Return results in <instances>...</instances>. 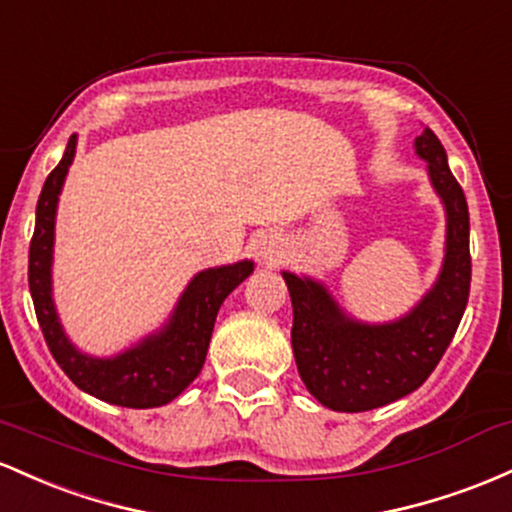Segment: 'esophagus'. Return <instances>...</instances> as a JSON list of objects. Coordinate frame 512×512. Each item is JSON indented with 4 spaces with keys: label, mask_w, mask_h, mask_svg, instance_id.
<instances>
[{
    "label": "esophagus",
    "mask_w": 512,
    "mask_h": 512,
    "mask_svg": "<svg viewBox=\"0 0 512 512\" xmlns=\"http://www.w3.org/2000/svg\"><path fill=\"white\" fill-rule=\"evenodd\" d=\"M285 246H287V241L275 232L261 234V237L254 241V251H256L258 261L266 263V266H271V263L280 261V258L285 256Z\"/></svg>",
    "instance_id": "1"
}]
</instances>
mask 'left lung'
I'll return each instance as SVG.
<instances>
[{
    "mask_svg": "<svg viewBox=\"0 0 512 512\" xmlns=\"http://www.w3.org/2000/svg\"><path fill=\"white\" fill-rule=\"evenodd\" d=\"M445 208V256L433 287L411 312L384 324L348 317L321 280L283 271L292 300V350L309 394L331 411L360 413L416 392L450 346L469 300V210L447 166L445 147L426 128L413 142Z\"/></svg>",
    "mask_w": 512,
    "mask_h": 512,
    "instance_id": "1",
    "label": "left lung"
}]
</instances>
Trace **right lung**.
Masks as SVG:
<instances>
[{
  "label": "right lung",
  "instance_id": "add662e5",
  "mask_svg": "<svg viewBox=\"0 0 512 512\" xmlns=\"http://www.w3.org/2000/svg\"><path fill=\"white\" fill-rule=\"evenodd\" d=\"M74 152L77 135L70 137L60 164L50 171L38 198L36 229L28 251V287L38 324L57 365L82 392L125 409L164 406L200 375L217 312L229 292L254 273V261L244 258L195 273L162 329L147 333L130 348L111 358L82 353L62 329L53 300L55 217Z\"/></svg>",
  "mask_w": 512,
  "mask_h": 512
}]
</instances>
